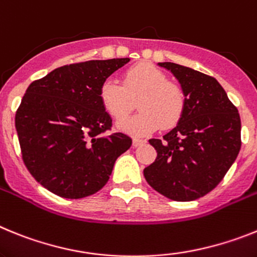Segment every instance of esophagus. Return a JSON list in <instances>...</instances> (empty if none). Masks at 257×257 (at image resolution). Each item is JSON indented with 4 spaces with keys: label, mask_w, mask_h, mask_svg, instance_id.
Here are the masks:
<instances>
[{
    "label": "esophagus",
    "mask_w": 257,
    "mask_h": 257,
    "mask_svg": "<svg viewBox=\"0 0 257 257\" xmlns=\"http://www.w3.org/2000/svg\"><path fill=\"white\" fill-rule=\"evenodd\" d=\"M145 140H140V138H133V147H138L141 146V145L145 144Z\"/></svg>",
    "instance_id": "1"
}]
</instances>
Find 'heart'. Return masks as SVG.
Wrapping results in <instances>:
<instances>
[{
  "label": "heart",
  "mask_w": 257,
  "mask_h": 257,
  "mask_svg": "<svg viewBox=\"0 0 257 257\" xmlns=\"http://www.w3.org/2000/svg\"><path fill=\"white\" fill-rule=\"evenodd\" d=\"M99 99L113 119H121L138 102L140 112L119 121V128L133 136H146L160 125L175 126L184 115L186 95L181 86L153 64H138L122 75V84L106 79Z\"/></svg>",
  "instance_id": "obj_1"
}]
</instances>
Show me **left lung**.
I'll use <instances>...</instances> for the list:
<instances>
[{
  "instance_id": "obj_1",
  "label": "left lung",
  "mask_w": 257,
  "mask_h": 257,
  "mask_svg": "<svg viewBox=\"0 0 257 257\" xmlns=\"http://www.w3.org/2000/svg\"><path fill=\"white\" fill-rule=\"evenodd\" d=\"M180 81L184 115L162 140H150L156 159L144 176L158 193L177 202L204 196L217 186L240 150V117L217 80L181 64L159 63Z\"/></svg>"
}]
</instances>
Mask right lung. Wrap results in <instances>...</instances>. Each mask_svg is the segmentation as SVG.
<instances>
[{
	"label": "right lung",
	"mask_w": 257,
	"mask_h": 257,
	"mask_svg": "<svg viewBox=\"0 0 257 257\" xmlns=\"http://www.w3.org/2000/svg\"><path fill=\"white\" fill-rule=\"evenodd\" d=\"M129 58L86 61L35 80L15 113L22 158L35 180L68 199L93 195L107 184L131 137L110 133L99 99L102 82Z\"/></svg>",
	"instance_id": "right-lung-1"
}]
</instances>
